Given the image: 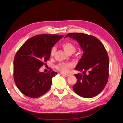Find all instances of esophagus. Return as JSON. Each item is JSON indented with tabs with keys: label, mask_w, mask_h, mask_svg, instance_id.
<instances>
[{
	"label": "esophagus",
	"mask_w": 123,
	"mask_h": 123,
	"mask_svg": "<svg viewBox=\"0 0 123 123\" xmlns=\"http://www.w3.org/2000/svg\"><path fill=\"white\" fill-rule=\"evenodd\" d=\"M62 75L65 77H68L69 76V74H62Z\"/></svg>",
	"instance_id": "obj_1"
}]
</instances>
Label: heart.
I'll use <instances>...</instances> for the list:
<instances>
[{"label":"heart","instance_id":"1","mask_svg":"<svg viewBox=\"0 0 123 123\" xmlns=\"http://www.w3.org/2000/svg\"><path fill=\"white\" fill-rule=\"evenodd\" d=\"M62 47L64 50L67 54H73L76 50L75 46L71 42H66L62 44ZM56 49L55 47H52L50 50V54L51 56H54L55 54ZM73 66V64L71 63H64L61 62L58 63L56 66V68L58 71L62 73L67 72L69 68H71Z\"/></svg>","mask_w":123,"mask_h":123}]
</instances>
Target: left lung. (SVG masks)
Wrapping results in <instances>:
<instances>
[{
	"label": "left lung",
	"instance_id": "8db88e82",
	"mask_svg": "<svg viewBox=\"0 0 123 123\" xmlns=\"http://www.w3.org/2000/svg\"><path fill=\"white\" fill-rule=\"evenodd\" d=\"M76 40L83 54L75 69L83 72L75 74L77 82L73 86L78 95L86 98L99 94L106 86L109 78V58L103 44L96 37L83 33H69L64 38Z\"/></svg>",
	"mask_w": 123,
	"mask_h": 123
}]
</instances>
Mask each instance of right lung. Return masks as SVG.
<instances>
[{
	"label": "right lung",
	"instance_id": "1",
	"mask_svg": "<svg viewBox=\"0 0 123 123\" xmlns=\"http://www.w3.org/2000/svg\"><path fill=\"white\" fill-rule=\"evenodd\" d=\"M63 37L37 35L26 41L17 51L13 61V78L23 94L37 98L50 89L52 78L57 73L52 69L46 73H41L39 69L49 59L52 47Z\"/></svg>",
	"mask_w": 123,
	"mask_h": 123
}]
</instances>
